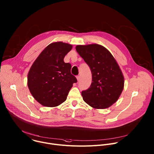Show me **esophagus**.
Listing matches in <instances>:
<instances>
[{
  "label": "esophagus",
  "instance_id": "1",
  "mask_svg": "<svg viewBox=\"0 0 154 154\" xmlns=\"http://www.w3.org/2000/svg\"><path fill=\"white\" fill-rule=\"evenodd\" d=\"M76 78H77V80L78 82L80 81V75H77V76L76 77Z\"/></svg>",
  "mask_w": 154,
  "mask_h": 154
}]
</instances>
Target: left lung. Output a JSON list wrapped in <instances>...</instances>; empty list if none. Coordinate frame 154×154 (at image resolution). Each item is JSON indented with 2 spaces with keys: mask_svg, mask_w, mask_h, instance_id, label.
<instances>
[{
  "mask_svg": "<svg viewBox=\"0 0 154 154\" xmlns=\"http://www.w3.org/2000/svg\"><path fill=\"white\" fill-rule=\"evenodd\" d=\"M79 54L92 72L90 87L82 92L83 100L95 109H106L118 100L124 88V76L109 51L98 44L77 45Z\"/></svg>",
  "mask_w": 154,
  "mask_h": 154,
  "instance_id": "obj_1",
  "label": "left lung"
}]
</instances>
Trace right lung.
Instances as JSON below:
<instances>
[{
  "label": "right lung",
  "instance_id": "right-lung-1",
  "mask_svg": "<svg viewBox=\"0 0 154 154\" xmlns=\"http://www.w3.org/2000/svg\"><path fill=\"white\" fill-rule=\"evenodd\" d=\"M72 48L69 43L53 42L42 51L32 65L27 84L32 97L42 105H60L66 100L73 83L77 82L71 73V64L63 60Z\"/></svg>",
  "mask_w": 154,
  "mask_h": 154
}]
</instances>
